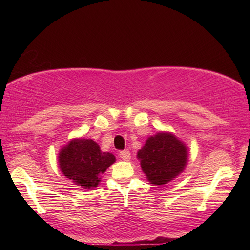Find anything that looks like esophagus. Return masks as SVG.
Segmentation results:
<instances>
[{
    "label": "esophagus",
    "mask_w": 250,
    "mask_h": 250,
    "mask_svg": "<svg viewBox=\"0 0 250 250\" xmlns=\"http://www.w3.org/2000/svg\"><path fill=\"white\" fill-rule=\"evenodd\" d=\"M119 157L125 161H129L131 159V153L129 150H122L119 152Z\"/></svg>",
    "instance_id": "1"
}]
</instances>
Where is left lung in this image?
Masks as SVG:
<instances>
[{
  "mask_svg": "<svg viewBox=\"0 0 250 250\" xmlns=\"http://www.w3.org/2000/svg\"><path fill=\"white\" fill-rule=\"evenodd\" d=\"M187 148L171 133H158L149 137L137 152L143 172L153 185L171 182L184 171L187 163Z\"/></svg>",
  "mask_w": 250,
  "mask_h": 250,
  "instance_id": "8db88e82",
  "label": "left lung"
}]
</instances>
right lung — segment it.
Returning a JSON list of instances; mask_svg holds the SVG:
<instances>
[{"label":"right lung","instance_id":"obj_1","mask_svg":"<svg viewBox=\"0 0 250 250\" xmlns=\"http://www.w3.org/2000/svg\"><path fill=\"white\" fill-rule=\"evenodd\" d=\"M114 162L113 153L102 152L92 140H73L59 153L62 173L83 189L97 187L101 175Z\"/></svg>","mask_w":250,"mask_h":250}]
</instances>
